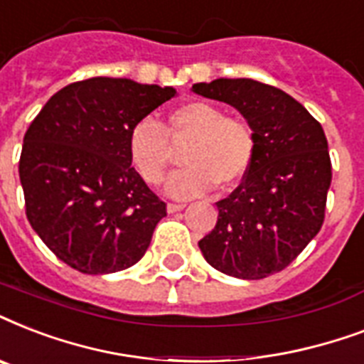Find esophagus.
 <instances>
[{
    "label": "esophagus",
    "instance_id": "esophagus-1",
    "mask_svg": "<svg viewBox=\"0 0 364 364\" xmlns=\"http://www.w3.org/2000/svg\"><path fill=\"white\" fill-rule=\"evenodd\" d=\"M185 205L183 204H168L166 205V210H168V213H176V211H181Z\"/></svg>",
    "mask_w": 364,
    "mask_h": 364
}]
</instances>
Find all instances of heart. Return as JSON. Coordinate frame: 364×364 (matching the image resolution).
Masks as SVG:
<instances>
[{
  "instance_id": "1",
  "label": "heart",
  "mask_w": 364,
  "mask_h": 364,
  "mask_svg": "<svg viewBox=\"0 0 364 364\" xmlns=\"http://www.w3.org/2000/svg\"><path fill=\"white\" fill-rule=\"evenodd\" d=\"M188 141L185 168L171 173L166 194L187 200L210 193L219 185L230 191L243 181L255 156L251 126L210 102H187L168 115L164 126L141 119L128 134V156L134 170L149 185L164 179L171 159V145Z\"/></svg>"
}]
</instances>
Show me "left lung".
<instances>
[{
  "mask_svg": "<svg viewBox=\"0 0 364 364\" xmlns=\"http://www.w3.org/2000/svg\"><path fill=\"white\" fill-rule=\"evenodd\" d=\"M238 109L255 136L242 185L217 202L215 228L198 242L215 270L262 279L283 270L316 238L333 179L321 124L283 90L253 79H215L191 88Z\"/></svg>",
  "mask_w": 364,
  "mask_h": 364,
  "instance_id": "obj_1",
  "label": "left lung"
}]
</instances>
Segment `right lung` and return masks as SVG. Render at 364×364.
<instances>
[{
	"mask_svg": "<svg viewBox=\"0 0 364 364\" xmlns=\"http://www.w3.org/2000/svg\"><path fill=\"white\" fill-rule=\"evenodd\" d=\"M176 88L92 77L54 94L24 136L26 215L60 260L82 274H113L147 251L166 204L132 168V126Z\"/></svg>",
	"mask_w": 364,
	"mask_h": 364,
	"instance_id": "add662e5",
	"label": "right lung"
}]
</instances>
